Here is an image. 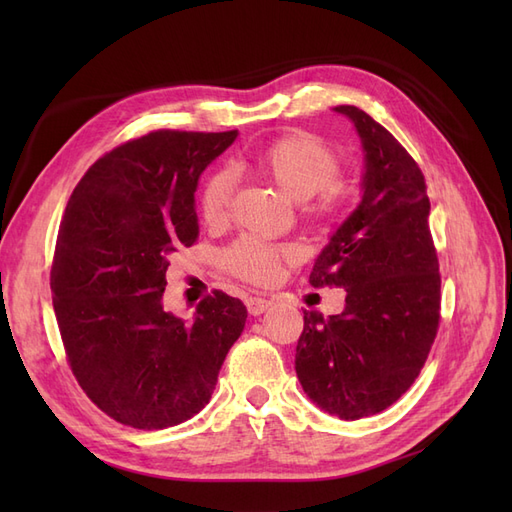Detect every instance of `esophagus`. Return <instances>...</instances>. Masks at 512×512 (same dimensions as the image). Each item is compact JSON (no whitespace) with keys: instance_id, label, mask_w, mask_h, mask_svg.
<instances>
[{"instance_id":"1","label":"esophagus","mask_w":512,"mask_h":512,"mask_svg":"<svg viewBox=\"0 0 512 512\" xmlns=\"http://www.w3.org/2000/svg\"><path fill=\"white\" fill-rule=\"evenodd\" d=\"M245 305H247V312H250L252 316H260V314H265L267 309L271 307V301L262 299V297H250V299L245 301Z\"/></svg>"}]
</instances>
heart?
<instances>
[{"mask_svg":"<svg viewBox=\"0 0 512 512\" xmlns=\"http://www.w3.org/2000/svg\"><path fill=\"white\" fill-rule=\"evenodd\" d=\"M247 168L267 177L288 198L305 203L318 194L309 213L324 218L331 215L344 198V185L337 181L339 156L335 149L309 132H292L275 138L243 160ZM232 196V175L228 170H213L198 192V213L205 224L218 226L228 218ZM294 258L288 245H275L254 237H243L222 254V267L252 284H271L282 267Z\"/></svg>","mask_w":512,"mask_h":512,"instance_id":"b5f03b06","label":"heart"}]
</instances>
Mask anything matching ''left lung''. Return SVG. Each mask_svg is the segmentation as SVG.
Segmentation results:
<instances>
[{"instance_id": "8db88e82", "label": "left lung", "mask_w": 512, "mask_h": 512, "mask_svg": "<svg viewBox=\"0 0 512 512\" xmlns=\"http://www.w3.org/2000/svg\"><path fill=\"white\" fill-rule=\"evenodd\" d=\"M361 136L363 196L314 262L309 284L346 290L339 316L303 312L294 356L307 397L342 421L393 406L421 374L440 324V265L421 168L397 138L350 104Z\"/></svg>"}]
</instances>
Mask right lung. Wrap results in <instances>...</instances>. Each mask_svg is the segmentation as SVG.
I'll use <instances>...</instances> for the list:
<instances>
[{
  "mask_svg": "<svg viewBox=\"0 0 512 512\" xmlns=\"http://www.w3.org/2000/svg\"><path fill=\"white\" fill-rule=\"evenodd\" d=\"M230 132L156 130L91 164L59 226L51 292L72 374L94 404L134 429L203 410L247 318L222 290L192 322L166 312L168 258L198 239L194 192Z\"/></svg>",
  "mask_w": 512,
  "mask_h": 512,
  "instance_id": "obj_1",
  "label": "right lung"
}]
</instances>
